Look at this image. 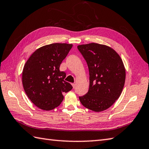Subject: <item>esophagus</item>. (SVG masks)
Returning a JSON list of instances; mask_svg holds the SVG:
<instances>
[{"label":"esophagus","mask_w":149,"mask_h":149,"mask_svg":"<svg viewBox=\"0 0 149 149\" xmlns=\"http://www.w3.org/2000/svg\"><path fill=\"white\" fill-rule=\"evenodd\" d=\"M72 85L73 88H75V83H72Z\"/></svg>","instance_id":"1"}]
</instances>
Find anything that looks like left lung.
Segmentation results:
<instances>
[{
    "label": "left lung",
    "instance_id": "8db88e82",
    "mask_svg": "<svg viewBox=\"0 0 149 149\" xmlns=\"http://www.w3.org/2000/svg\"><path fill=\"white\" fill-rule=\"evenodd\" d=\"M89 69L90 86L79 97L83 105L91 111H102L111 106L121 95L125 80L122 60L115 50L91 43L77 46Z\"/></svg>",
    "mask_w": 149,
    "mask_h": 149
}]
</instances>
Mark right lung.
<instances>
[{"instance_id":"right-lung-1","label":"right lung","mask_w":149,"mask_h":149,"mask_svg":"<svg viewBox=\"0 0 149 149\" xmlns=\"http://www.w3.org/2000/svg\"><path fill=\"white\" fill-rule=\"evenodd\" d=\"M72 44L52 43L40 47L30 56L22 72L25 92L34 105L43 110H52L60 105L72 86L64 79L66 73L59 70Z\"/></svg>"}]
</instances>
